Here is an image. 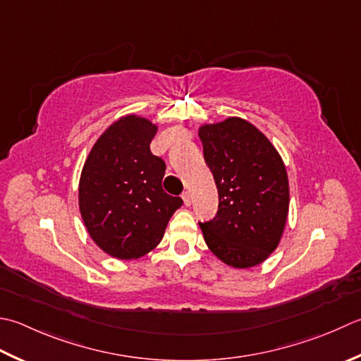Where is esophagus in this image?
Masks as SVG:
<instances>
[{
    "mask_svg": "<svg viewBox=\"0 0 361 361\" xmlns=\"http://www.w3.org/2000/svg\"><path fill=\"white\" fill-rule=\"evenodd\" d=\"M183 202H185L186 207H190V203H192V194L189 192V190H186V192H183Z\"/></svg>",
    "mask_w": 361,
    "mask_h": 361,
    "instance_id": "esophagus-1",
    "label": "esophagus"
}]
</instances>
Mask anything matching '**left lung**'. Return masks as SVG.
Returning a JSON list of instances; mask_svg holds the SVG:
<instances>
[{"mask_svg": "<svg viewBox=\"0 0 361 361\" xmlns=\"http://www.w3.org/2000/svg\"><path fill=\"white\" fill-rule=\"evenodd\" d=\"M199 136L219 190L216 217L200 224L204 243L230 267L258 266L277 249L286 227L285 162L266 134L241 117L203 123Z\"/></svg>", "mask_w": 361, "mask_h": 361, "instance_id": "left-lung-1", "label": "left lung"}]
</instances>
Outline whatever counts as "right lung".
I'll return each instance as SVG.
<instances>
[{
    "mask_svg": "<svg viewBox=\"0 0 361 361\" xmlns=\"http://www.w3.org/2000/svg\"><path fill=\"white\" fill-rule=\"evenodd\" d=\"M157 131L147 117H118L84 161L80 213L92 241L112 258L137 259L152 252L183 204L162 189L166 164L150 152Z\"/></svg>",
    "mask_w": 361,
    "mask_h": 361,
    "instance_id": "right-lung-1",
    "label": "right lung"
}]
</instances>
